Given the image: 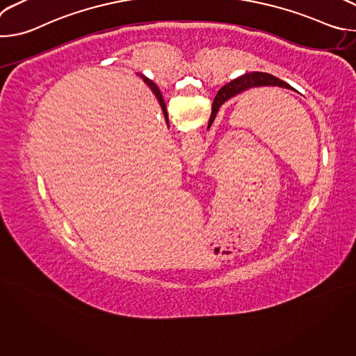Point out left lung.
Listing matches in <instances>:
<instances>
[{
	"label": "left lung",
	"mask_w": 356,
	"mask_h": 356,
	"mask_svg": "<svg viewBox=\"0 0 356 356\" xmlns=\"http://www.w3.org/2000/svg\"><path fill=\"white\" fill-rule=\"evenodd\" d=\"M262 86H277V87H284V88H291V86H289L287 83H284L283 80L269 74V73H262V72H252V73H246L229 83H227L224 87L220 88V91L217 92L214 103H213V108H211V117L209 121V128L211 127V124L214 122V118L220 110V107L225 103L227 99H229L231 97L243 92L252 87H262Z\"/></svg>",
	"instance_id": "obj_1"
}]
</instances>
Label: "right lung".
<instances>
[{"mask_svg": "<svg viewBox=\"0 0 356 356\" xmlns=\"http://www.w3.org/2000/svg\"><path fill=\"white\" fill-rule=\"evenodd\" d=\"M140 77L143 79V81L150 87V90L155 92V95H156V98L159 99V103H161V107H162V110H163V115H165V118H166V122L169 124V121H168V113H166V104H165V101H163V97H162V92H161V90L158 88V86L154 83V81H150L147 77H145L143 74H140Z\"/></svg>", "mask_w": 356, "mask_h": 356, "instance_id": "add662e5", "label": "right lung"}]
</instances>
